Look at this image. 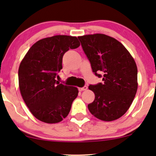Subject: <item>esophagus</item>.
<instances>
[{"label":"esophagus","mask_w":156,"mask_h":156,"mask_svg":"<svg viewBox=\"0 0 156 156\" xmlns=\"http://www.w3.org/2000/svg\"><path fill=\"white\" fill-rule=\"evenodd\" d=\"M87 89V86H84V87H83L79 88V90H80V91H84V90H86Z\"/></svg>","instance_id":"34e87169"}]
</instances>
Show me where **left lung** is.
<instances>
[{"mask_svg":"<svg viewBox=\"0 0 156 156\" xmlns=\"http://www.w3.org/2000/svg\"><path fill=\"white\" fill-rule=\"evenodd\" d=\"M83 51L93 72L103 83L90 85L95 100L90 112L100 120L111 122L129 108L137 90V67L133 57L120 42L104 34L80 36Z\"/></svg>","mask_w":156,"mask_h":156,"instance_id":"left-lung-1","label":"left lung"}]
</instances>
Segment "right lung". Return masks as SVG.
<instances>
[{
  "mask_svg": "<svg viewBox=\"0 0 156 156\" xmlns=\"http://www.w3.org/2000/svg\"><path fill=\"white\" fill-rule=\"evenodd\" d=\"M80 45L76 37L55 35L36 42L19 68L21 95L32 114L41 122L55 124L68 116L77 97L76 87L56 81L62 69L63 55Z\"/></svg>",
  "mask_w": 156,
  "mask_h": 156,
  "instance_id": "add662e5",
  "label": "right lung"
}]
</instances>
